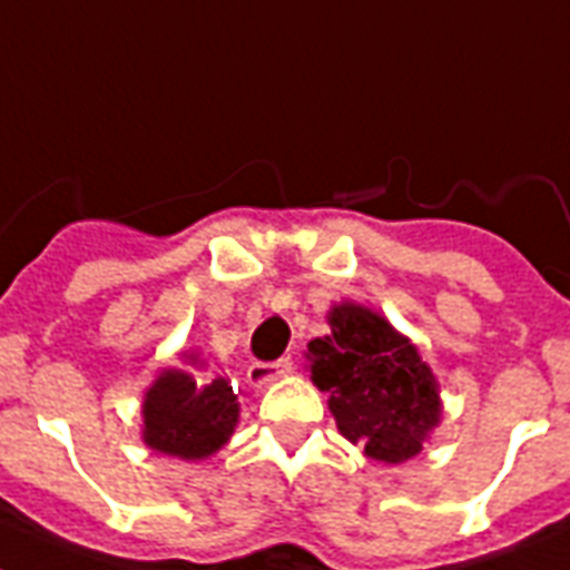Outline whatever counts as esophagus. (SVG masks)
I'll use <instances>...</instances> for the list:
<instances>
[{
    "label": "esophagus",
    "instance_id": "1",
    "mask_svg": "<svg viewBox=\"0 0 570 570\" xmlns=\"http://www.w3.org/2000/svg\"><path fill=\"white\" fill-rule=\"evenodd\" d=\"M289 371H293V356H281L275 362H255L248 367V380H252V385H269Z\"/></svg>",
    "mask_w": 570,
    "mask_h": 570
}]
</instances>
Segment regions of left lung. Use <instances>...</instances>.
Returning <instances> with one entry per match:
<instances>
[{
	"instance_id": "obj_1",
	"label": "left lung",
	"mask_w": 570,
	"mask_h": 570,
	"mask_svg": "<svg viewBox=\"0 0 570 570\" xmlns=\"http://www.w3.org/2000/svg\"><path fill=\"white\" fill-rule=\"evenodd\" d=\"M327 322L330 336L309 342V367L338 432L374 461L414 458L440 420L438 382L417 347L356 304L333 307Z\"/></svg>"
}]
</instances>
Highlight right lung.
Returning a JSON list of instances; mask_svg holds the SVG:
<instances>
[{
  "label": "right lung",
  "instance_id": "obj_1",
  "mask_svg": "<svg viewBox=\"0 0 570 570\" xmlns=\"http://www.w3.org/2000/svg\"><path fill=\"white\" fill-rule=\"evenodd\" d=\"M237 425V396L226 380L199 385L185 371H165L145 400V443L165 455H214Z\"/></svg>",
  "mask_w": 570,
  "mask_h": 570
}]
</instances>
